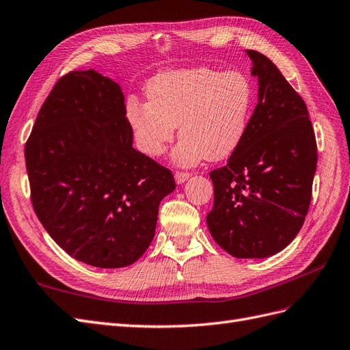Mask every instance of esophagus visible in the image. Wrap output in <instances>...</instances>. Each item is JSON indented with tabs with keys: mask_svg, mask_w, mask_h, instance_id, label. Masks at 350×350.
Returning <instances> with one entry per match:
<instances>
[{
	"mask_svg": "<svg viewBox=\"0 0 350 350\" xmlns=\"http://www.w3.org/2000/svg\"><path fill=\"white\" fill-rule=\"evenodd\" d=\"M189 176H191V175H189L188 172H176L175 174V181H176V184H184Z\"/></svg>",
	"mask_w": 350,
	"mask_h": 350,
	"instance_id": "34e87169",
	"label": "esophagus"
}]
</instances>
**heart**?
Here are the masks:
<instances>
[{"mask_svg": "<svg viewBox=\"0 0 350 350\" xmlns=\"http://www.w3.org/2000/svg\"><path fill=\"white\" fill-rule=\"evenodd\" d=\"M147 103L130 102L126 118L139 149L150 157L181 140L174 161L183 166L220 161L234 153L245 137L254 107V84L245 72L208 67L161 72L146 86Z\"/></svg>", "mask_w": 350, "mask_h": 350, "instance_id": "heart-1", "label": "heart"}]
</instances>
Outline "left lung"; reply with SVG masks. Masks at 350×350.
<instances>
[{"label":"left lung","mask_w":350,"mask_h":350,"mask_svg":"<svg viewBox=\"0 0 350 350\" xmlns=\"http://www.w3.org/2000/svg\"><path fill=\"white\" fill-rule=\"evenodd\" d=\"M258 80V103L238 149L210 172V235L237 258L274 256L298 235L311 203L317 143L308 109L280 70L245 51Z\"/></svg>","instance_id":"left-lung-1"}]
</instances>
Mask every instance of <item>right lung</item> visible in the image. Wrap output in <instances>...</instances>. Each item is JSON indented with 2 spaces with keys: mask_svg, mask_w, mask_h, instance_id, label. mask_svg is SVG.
Segmentation results:
<instances>
[{
  "mask_svg": "<svg viewBox=\"0 0 350 350\" xmlns=\"http://www.w3.org/2000/svg\"><path fill=\"white\" fill-rule=\"evenodd\" d=\"M121 88L94 70L59 79L26 143L31 203L68 256L99 269L126 267L154 238L169 169L133 147Z\"/></svg>",
  "mask_w": 350,
  "mask_h": 350,
  "instance_id": "obj_1",
  "label": "right lung"
}]
</instances>
